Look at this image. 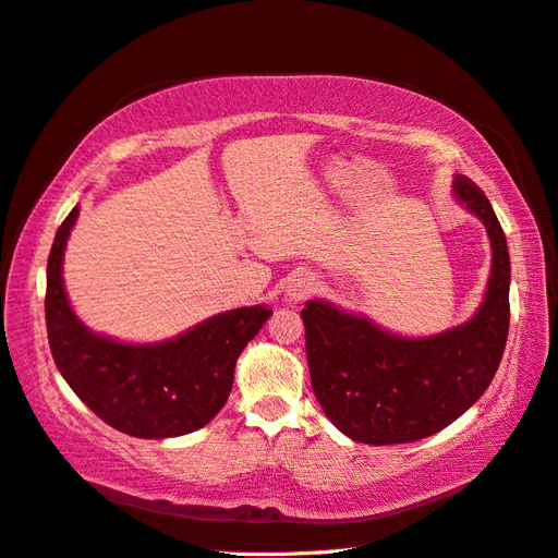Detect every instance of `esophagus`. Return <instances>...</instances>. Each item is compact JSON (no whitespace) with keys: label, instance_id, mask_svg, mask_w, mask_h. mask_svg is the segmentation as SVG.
Returning a JSON list of instances; mask_svg holds the SVG:
<instances>
[{"label":"esophagus","instance_id":"esophagus-1","mask_svg":"<svg viewBox=\"0 0 558 558\" xmlns=\"http://www.w3.org/2000/svg\"><path fill=\"white\" fill-rule=\"evenodd\" d=\"M316 290H318L316 278L308 274H299L288 282V290H284V294H288L290 302H304V299L311 296Z\"/></svg>","mask_w":558,"mask_h":558}]
</instances>
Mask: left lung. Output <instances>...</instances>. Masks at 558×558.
<instances>
[{
    "instance_id": "obj_1",
    "label": "left lung",
    "mask_w": 558,
    "mask_h": 558,
    "mask_svg": "<svg viewBox=\"0 0 558 558\" xmlns=\"http://www.w3.org/2000/svg\"><path fill=\"white\" fill-rule=\"evenodd\" d=\"M454 193L481 217L493 245L488 292L466 325L403 339L325 302L302 308L313 393L353 440L391 446L440 432L478 401L502 361L511 280L507 238L474 181L457 177Z\"/></svg>"
}]
</instances>
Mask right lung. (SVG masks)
<instances>
[{
    "label": "right lung",
    "mask_w": 558,
    "mask_h": 558,
    "mask_svg": "<svg viewBox=\"0 0 558 558\" xmlns=\"http://www.w3.org/2000/svg\"><path fill=\"white\" fill-rule=\"evenodd\" d=\"M77 211H70L56 231L47 264L45 313L56 367L80 401L122 434L169 438L203 428L231 393L238 355L274 311H226L150 347L89 332L70 308L61 278L63 247Z\"/></svg>",
    "instance_id": "right-lung-1"
}]
</instances>
